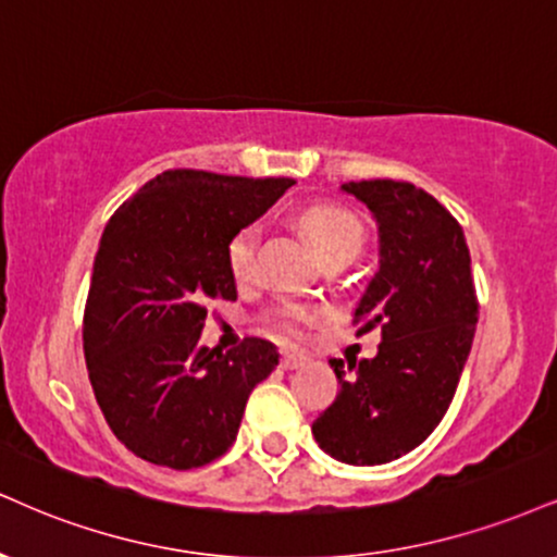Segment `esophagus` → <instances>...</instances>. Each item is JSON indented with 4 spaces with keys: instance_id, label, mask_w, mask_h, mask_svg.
I'll use <instances>...</instances> for the list:
<instances>
[{
    "instance_id": "1",
    "label": "esophagus",
    "mask_w": 557,
    "mask_h": 557,
    "mask_svg": "<svg viewBox=\"0 0 557 557\" xmlns=\"http://www.w3.org/2000/svg\"><path fill=\"white\" fill-rule=\"evenodd\" d=\"M306 355L300 352H283V358H280V366L285 368V371H293V368H300L306 363Z\"/></svg>"
}]
</instances>
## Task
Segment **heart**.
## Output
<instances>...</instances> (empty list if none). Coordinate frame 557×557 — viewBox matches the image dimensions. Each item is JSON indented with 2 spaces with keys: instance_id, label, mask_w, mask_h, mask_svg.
Segmentation results:
<instances>
[{
  "instance_id": "heart-1",
  "label": "heart",
  "mask_w": 557,
  "mask_h": 557,
  "mask_svg": "<svg viewBox=\"0 0 557 557\" xmlns=\"http://www.w3.org/2000/svg\"><path fill=\"white\" fill-rule=\"evenodd\" d=\"M300 227L308 238H311L313 249L319 251L321 259L343 257L352 253L358 257L360 246H363V225L352 212L343 210L334 205H313L300 214ZM253 251H257V227H244L236 233L227 246V264H231L233 277L238 283H246L253 274ZM321 319L319 308L304 304H283L270 317L272 330L283 337H298L304 334L306 326Z\"/></svg>"
}]
</instances>
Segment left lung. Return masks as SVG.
Here are the masks:
<instances>
[{"instance_id":"1","label":"left lung","mask_w":557,"mask_h":557,"mask_svg":"<svg viewBox=\"0 0 557 557\" xmlns=\"http://www.w3.org/2000/svg\"><path fill=\"white\" fill-rule=\"evenodd\" d=\"M343 191L379 225V270L352 313L381 330L376 358L330 360L337 399L313 420L317 444L345 465L405 457L441 423L478 324L470 249L451 212L407 181H350Z\"/></svg>"}]
</instances>
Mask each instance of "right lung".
Wrapping results in <instances>:
<instances>
[{
    "label": "right lung",
    "mask_w": 557,
    "mask_h": 557,
    "mask_svg": "<svg viewBox=\"0 0 557 557\" xmlns=\"http://www.w3.org/2000/svg\"><path fill=\"white\" fill-rule=\"evenodd\" d=\"M293 178L176 169L111 214L92 264L83 319L87 376L106 423L139 459L194 470L236 441L251 388L280 363L246 337L199 345L207 300H236L227 246Z\"/></svg>",
    "instance_id": "right-lung-1"
}]
</instances>
